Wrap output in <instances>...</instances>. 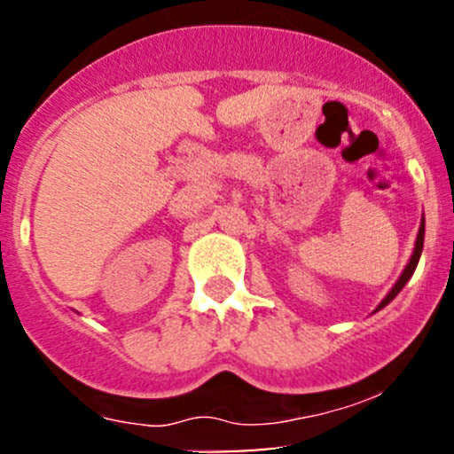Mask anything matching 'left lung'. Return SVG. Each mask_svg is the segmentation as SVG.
I'll use <instances>...</instances> for the list:
<instances>
[{
    "mask_svg": "<svg viewBox=\"0 0 454 454\" xmlns=\"http://www.w3.org/2000/svg\"><path fill=\"white\" fill-rule=\"evenodd\" d=\"M423 241H425V220L420 222V231H419V237H416V247H414V254H411V258H410V262H408V267H405V270L403 273H401V278L397 279V284L393 286V290H390V293L387 294V299L382 301V303L378 305V309H382L384 305H388L390 301L395 299V296H397L399 293H401V288H403L405 284H408V279L411 278V273H414V269H416V264H419V258H420V252H423Z\"/></svg>",
    "mask_w": 454,
    "mask_h": 454,
    "instance_id": "1",
    "label": "left lung"
}]
</instances>
